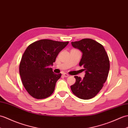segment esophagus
Returning <instances> with one entry per match:
<instances>
[{
	"label": "esophagus",
	"mask_w": 128,
	"mask_h": 128,
	"mask_svg": "<svg viewBox=\"0 0 128 128\" xmlns=\"http://www.w3.org/2000/svg\"><path fill=\"white\" fill-rule=\"evenodd\" d=\"M63 75V76L65 77V78H68V77L69 76V75H68V74H66V73H64Z\"/></svg>",
	"instance_id": "34e87169"
}]
</instances>
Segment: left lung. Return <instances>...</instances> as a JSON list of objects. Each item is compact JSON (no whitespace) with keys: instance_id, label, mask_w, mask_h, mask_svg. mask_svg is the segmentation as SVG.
Returning a JSON list of instances; mask_svg holds the SVG:
<instances>
[{"instance_id":"8db88e82","label":"left lung","mask_w":128,"mask_h":128,"mask_svg":"<svg viewBox=\"0 0 128 128\" xmlns=\"http://www.w3.org/2000/svg\"><path fill=\"white\" fill-rule=\"evenodd\" d=\"M74 48L82 52L80 66L86 74L83 79L74 76L75 84L71 86L74 95L80 99L88 100L96 96L102 88L110 70L108 55L102 44L91 38H84L71 42Z\"/></svg>"}]
</instances>
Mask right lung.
Masks as SVG:
<instances>
[{
  "instance_id": "right-lung-1",
  "label": "right lung",
  "mask_w": 128,
  "mask_h": 128,
  "mask_svg": "<svg viewBox=\"0 0 128 128\" xmlns=\"http://www.w3.org/2000/svg\"><path fill=\"white\" fill-rule=\"evenodd\" d=\"M69 42L42 39L27 47L20 60V75L26 90L35 99L51 96L62 74L53 72L50 65L55 62L59 53Z\"/></svg>"
}]
</instances>
